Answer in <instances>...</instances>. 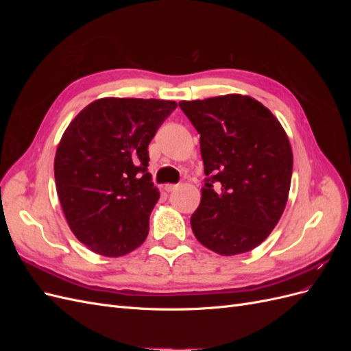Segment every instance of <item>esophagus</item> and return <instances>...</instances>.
I'll use <instances>...</instances> for the list:
<instances>
[{"mask_svg": "<svg viewBox=\"0 0 351 351\" xmlns=\"http://www.w3.org/2000/svg\"><path fill=\"white\" fill-rule=\"evenodd\" d=\"M178 187V184H171V183H168V184H165L164 186V189H165V192H174V190Z\"/></svg>", "mask_w": 351, "mask_h": 351, "instance_id": "1", "label": "esophagus"}]
</instances>
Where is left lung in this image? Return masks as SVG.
<instances>
[{
    "instance_id": "1",
    "label": "left lung",
    "mask_w": 351,
    "mask_h": 351,
    "mask_svg": "<svg viewBox=\"0 0 351 351\" xmlns=\"http://www.w3.org/2000/svg\"><path fill=\"white\" fill-rule=\"evenodd\" d=\"M178 105L200 134L208 176L190 218L195 237L222 256L253 250L278 224L289 200V136L275 115L247 95Z\"/></svg>"
}]
</instances>
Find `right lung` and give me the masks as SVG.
Returning <instances> with one entry per match:
<instances>
[{
    "instance_id": "right-lung-1",
    "label": "right lung",
    "mask_w": 351,
    "mask_h": 351,
    "mask_svg": "<svg viewBox=\"0 0 351 351\" xmlns=\"http://www.w3.org/2000/svg\"><path fill=\"white\" fill-rule=\"evenodd\" d=\"M176 108V101L101 98L62 133L57 193L70 230L89 250L119 258L146 240L159 199L147 173V145Z\"/></svg>"
}]
</instances>
